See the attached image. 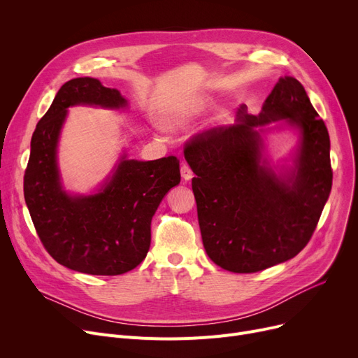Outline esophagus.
Here are the masks:
<instances>
[{
	"instance_id": "34e87169",
	"label": "esophagus",
	"mask_w": 358,
	"mask_h": 358,
	"mask_svg": "<svg viewBox=\"0 0 358 358\" xmlns=\"http://www.w3.org/2000/svg\"><path fill=\"white\" fill-rule=\"evenodd\" d=\"M181 177H182V180H185V181H189V180L193 178L192 168H190L189 165H187V164H182V165H181Z\"/></svg>"
}]
</instances>
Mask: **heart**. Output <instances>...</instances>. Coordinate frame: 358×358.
Masks as SVG:
<instances>
[{"label":"heart","instance_id":"1","mask_svg":"<svg viewBox=\"0 0 358 358\" xmlns=\"http://www.w3.org/2000/svg\"><path fill=\"white\" fill-rule=\"evenodd\" d=\"M199 107H200V106H199Z\"/></svg>","mask_w":358,"mask_h":358}]
</instances>
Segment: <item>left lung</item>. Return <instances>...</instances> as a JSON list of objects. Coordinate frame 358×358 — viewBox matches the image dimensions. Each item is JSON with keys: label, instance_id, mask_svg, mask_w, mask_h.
Masks as SVG:
<instances>
[{"label": "left lung", "instance_id": "8db88e82", "mask_svg": "<svg viewBox=\"0 0 358 358\" xmlns=\"http://www.w3.org/2000/svg\"><path fill=\"white\" fill-rule=\"evenodd\" d=\"M273 121L301 134L295 168L277 175L262 159L255 129ZM184 158L209 258L232 273H257L296 257L310 241L332 187L329 135L296 78H280L259 115L241 106L236 123L193 136Z\"/></svg>", "mask_w": 358, "mask_h": 358}]
</instances>
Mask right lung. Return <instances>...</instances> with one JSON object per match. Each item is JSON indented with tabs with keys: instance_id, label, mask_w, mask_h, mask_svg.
<instances>
[{
	"instance_id": "right-lung-1",
	"label": "right lung",
	"mask_w": 358,
	"mask_h": 358,
	"mask_svg": "<svg viewBox=\"0 0 358 358\" xmlns=\"http://www.w3.org/2000/svg\"><path fill=\"white\" fill-rule=\"evenodd\" d=\"M126 107L115 88L96 78L65 83L37 123L24 173V200L45 250L59 264L92 275H119L138 267L150 245V220L181 180L177 157L127 159L91 196H71L61 184L56 146L68 107Z\"/></svg>"
}]
</instances>
